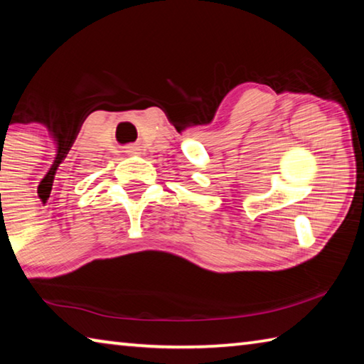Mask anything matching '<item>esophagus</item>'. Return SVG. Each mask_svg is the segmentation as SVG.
<instances>
[{"label":"esophagus","mask_w":364,"mask_h":364,"mask_svg":"<svg viewBox=\"0 0 364 364\" xmlns=\"http://www.w3.org/2000/svg\"><path fill=\"white\" fill-rule=\"evenodd\" d=\"M127 152H128V154H139V147H136V146H128V147H127Z\"/></svg>","instance_id":"34e87169"}]
</instances>
